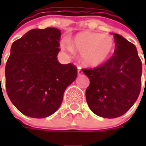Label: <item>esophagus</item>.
<instances>
[{"instance_id": "esophagus-1", "label": "esophagus", "mask_w": 146, "mask_h": 146, "mask_svg": "<svg viewBox=\"0 0 146 146\" xmlns=\"http://www.w3.org/2000/svg\"><path fill=\"white\" fill-rule=\"evenodd\" d=\"M77 70H78V75H79V76H80V75H82V74H83V70H81L80 66H78Z\"/></svg>"}]
</instances>
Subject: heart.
I'll return each mask as SVG.
<instances>
[{"label":"heart","instance_id":"heart-1","mask_svg":"<svg viewBox=\"0 0 146 146\" xmlns=\"http://www.w3.org/2000/svg\"><path fill=\"white\" fill-rule=\"evenodd\" d=\"M115 45V40L112 36L94 32L80 33L72 42V47L81 52L83 62L92 66L105 62L114 52ZM63 46L70 51L72 50L69 44Z\"/></svg>","mask_w":146,"mask_h":146}]
</instances>
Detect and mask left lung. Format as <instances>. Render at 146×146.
Returning <instances> with one entry per match:
<instances>
[{
    "label": "left lung",
    "mask_w": 146,
    "mask_h": 146,
    "mask_svg": "<svg viewBox=\"0 0 146 146\" xmlns=\"http://www.w3.org/2000/svg\"><path fill=\"white\" fill-rule=\"evenodd\" d=\"M113 36L114 55L99 66L82 69L90 80L86 89L89 108L98 116L108 119L124 115L136 102L142 73L136 46L119 34Z\"/></svg>",
    "instance_id": "obj_1"
}]
</instances>
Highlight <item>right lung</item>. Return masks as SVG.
<instances>
[{"instance_id":"add662e5","label":"right lung","mask_w":146,"mask_h":146,"mask_svg":"<svg viewBox=\"0 0 146 146\" xmlns=\"http://www.w3.org/2000/svg\"><path fill=\"white\" fill-rule=\"evenodd\" d=\"M60 39L57 28L32 29L11 46L5 88L11 102L23 115L41 119L53 114L66 88L76 79V66L61 64L57 59Z\"/></svg>"}]
</instances>
